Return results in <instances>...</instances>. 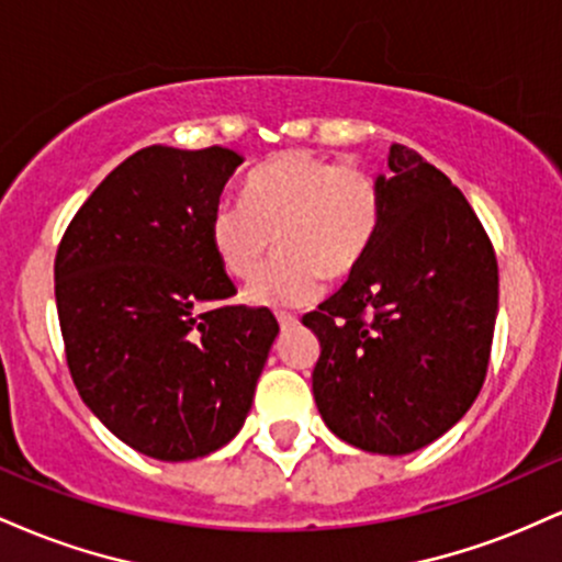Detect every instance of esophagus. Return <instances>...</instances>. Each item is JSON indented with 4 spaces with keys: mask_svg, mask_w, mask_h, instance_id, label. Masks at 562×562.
I'll list each match as a JSON object with an SVG mask.
<instances>
[{
    "mask_svg": "<svg viewBox=\"0 0 562 562\" xmlns=\"http://www.w3.org/2000/svg\"><path fill=\"white\" fill-rule=\"evenodd\" d=\"M277 322H280L282 330H293V327L299 325V319H295L293 314H277Z\"/></svg>",
    "mask_w": 562,
    "mask_h": 562,
    "instance_id": "obj_1",
    "label": "esophagus"
}]
</instances>
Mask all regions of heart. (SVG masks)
I'll use <instances>...</instances> for the list:
<instances>
[{
  "label": "heart",
  "instance_id": "heart-1",
  "mask_svg": "<svg viewBox=\"0 0 562 562\" xmlns=\"http://www.w3.org/2000/svg\"><path fill=\"white\" fill-rule=\"evenodd\" d=\"M383 190L362 166L312 150H285L250 171L243 200L222 198L209 216V245L235 280L259 272L272 237L280 256L245 290L254 306L299 308L319 295L322 274H351L375 243Z\"/></svg>",
  "mask_w": 562,
  "mask_h": 562
}]
</instances>
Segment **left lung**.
<instances>
[{"label": "left lung", "mask_w": 562, "mask_h": 562, "mask_svg": "<svg viewBox=\"0 0 562 562\" xmlns=\"http://www.w3.org/2000/svg\"><path fill=\"white\" fill-rule=\"evenodd\" d=\"M378 173L383 218L344 288L306 314L327 428L372 454H409L465 417L492 353L499 274L479 216L404 145Z\"/></svg>", "instance_id": "left-lung-1"}]
</instances>
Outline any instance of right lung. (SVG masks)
<instances>
[{"label":"right lung","mask_w":562,"mask_h":562,"mask_svg":"<svg viewBox=\"0 0 562 562\" xmlns=\"http://www.w3.org/2000/svg\"><path fill=\"white\" fill-rule=\"evenodd\" d=\"M243 160L218 145L145 147L102 179L57 248L70 378L97 420L153 460L229 443L280 333L269 308L218 303L237 290L209 216Z\"/></svg>","instance_id":"right-lung-1"}]
</instances>
